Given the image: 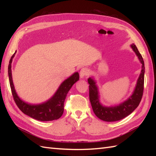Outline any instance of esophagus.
Segmentation results:
<instances>
[{"label":"esophagus","instance_id":"1","mask_svg":"<svg viewBox=\"0 0 156 156\" xmlns=\"http://www.w3.org/2000/svg\"><path fill=\"white\" fill-rule=\"evenodd\" d=\"M89 74V69L87 68H83L82 69H81L80 72V78H82L85 77V76H88Z\"/></svg>","mask_w":156,"mask_h":156}]
</instances>
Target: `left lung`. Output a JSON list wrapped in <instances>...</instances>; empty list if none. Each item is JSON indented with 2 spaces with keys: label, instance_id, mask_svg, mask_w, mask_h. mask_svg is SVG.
Returning <instances> with one entry per match:
<instances>
[{
  "label": "left lung",
  "instance_id": "8db88e82",
  "mask_svg": "<svg viewBox=\"0 0 156 156\" xmlns=\"http://www.w3.org/2000/svg\"><path fill=\"white\" fill-rule=\"evenodd\" d=\"M133 50L141 63V71L137 82L136 87L133 94L127 100L120 105L115 107H105L99 101V94L97 86L93 78H89L88 82L89 85V98L92 105V110L98 118L107 122L119 121L130 115L136 108L141 101L144 87V73L145 66L143 58L139 52L136 45L133 44L131 45Z\"/></svg>",
  "mask_w": 156,
  "mask_h": 156
}]
</instances>
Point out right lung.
I'll return each instance as SVG.
<instances>
[{
  "label": "right lung",
  "mask_w": 156,
  "mask_h": 156,
  "mask_svg": "<svg viewBox=\"0 0 156 156\" xmlns=\"http://www.w3.org/2000/svg\"><path fill=\"white\" fill-rule=\"evenodd\" d=\"M15 54L9 61L8 67L9 78L10 82V87L11 88V92L13 98L16 105L23 113L27 115L31 118L41 121H49L53 120H57L62 117L64 112V101L68 91L75 82L79 80L78 72H75L70 77L66 79L62 82L61 85L56 91L54 96L44 103L39 105H31L24 102L20 98L14 87L12 82V73H11V63L12 58H14Z\"/></svg>",
  "instance_id": "right-lung-1"
}]
</instances>
